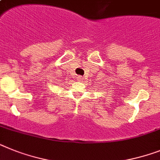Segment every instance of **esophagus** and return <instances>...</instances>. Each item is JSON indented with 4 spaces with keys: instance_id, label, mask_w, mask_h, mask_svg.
I'll list each match as a JSON object with an SVG mask.
<instances>
[{
    "instance_id": "esophagus-1",
    "label": "esophagus",
    "mask_w": 160,
    "mask_h": 160,
    "mask_svg": "<svg viewBox=\"0 0 160 160\" xmlns=\"http://www.w3.org/2000/svg\"><path fill=\"white\" fill-rule=\"evenodd\" d=\"M78 80L82 81V76H78Z\"/></svg>"
}]
</instances>
